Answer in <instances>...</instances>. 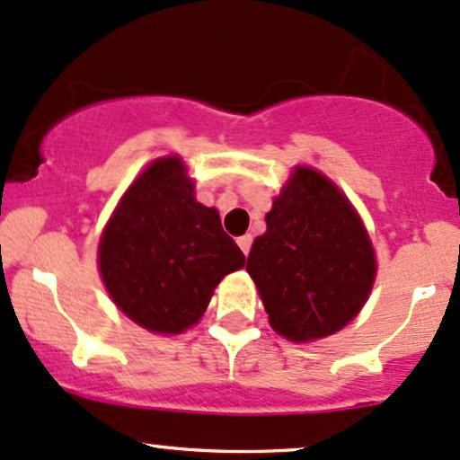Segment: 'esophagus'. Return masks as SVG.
I'll return each mask as SVG.
<instances>
[{
	"label": "esophagus",
	"mask_w": 460,
	"mask_h": 460,
	"mask_svg": "<svg viewBox=\"0 0 460 460\" xmlns=\"http://www.w3.org/2000/svg\"><path fill=\"white\" fill-rule=\"evenodd\" d=\"M237 246L242 248V252H244V255H248V252H251V246H252V235L237 237Z\"/></svg>",
	"instance_id": "obj_1"
}]
</instances>
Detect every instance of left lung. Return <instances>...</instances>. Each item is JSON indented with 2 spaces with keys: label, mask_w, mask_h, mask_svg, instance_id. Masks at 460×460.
<instances>
[{
  "label": "left lung",
  "mask_w": 460,
  "mask_h": 460,
  "mask_svg": "<svg viewBox=\"0 0 460 460\" xmlns=\"http://www.w3.org/2000/svg\"><path fill=\"white\" fill-rule=\"evenodd\" d=\"M246 270L270 326L292 341L332 335L361 311L376 260L350 200L318 171L300 166L266 214Z\"/></svg>",
  "instance_id": "left-lung-1"
}]
</instances>
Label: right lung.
Listing matches in <instances>:
<instances>
[{
  "label": "right lung",
  "instance_id": "1",
  "mask_svg": "<svg viewBox=\"0 0 460 460\" xmlns=\"http://www.w3.org/2000/svg\"><path fill=\"white\" fill-rule=\"evenodd\" d=\"M244 252L220 216L194 199L179 157L153 162L120 199L102 235L99 270L116 307L151 332L186 331Z\"/></svg>",
  "mask_w": 460,
  "mask_h": 460
}]
</instances>
